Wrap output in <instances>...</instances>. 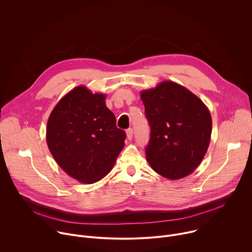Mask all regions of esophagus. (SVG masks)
Returning a JSON list of instances; mask_svg holds the SVG:
<instances>
[{
	"instance_id": "1",
	"label": "esophagus",
	"mask_w": 252,
	"mask_h": 252,
	"mask_svg": "<svg viewBox=\"0 0 252 252\" xmlns=\"http://www.w3.org/2000/svg\"><path fill=\"white\" fill-rule=\"evenodd\" d=\"M132 134H133V130L131 128L126 129V137H127V139L130 140L132 138Z\"/></svg>"
}]
</instances>
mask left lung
<instances>
[{
  "label": "left lung",
  "mask_w": 252,
  "mask_h": 252,
  "mask_svg": "<svg viewBox=\"0 0 252 252\" xmlns=\"http://www.w3.org/2000/svg\"><path fill=\"white\" fill-rule=\"evenodd\" d=\"M140 98L151 126L148 162L171 181L188 176L200 164L209 146L212 121L207 106L171 81L141 91Z\"/></svg>",
  "instance_id": "left-lung-1"
}]
</instances>
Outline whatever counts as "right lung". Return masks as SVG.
<instances>
[{
	"label": "right lung",
	"instance_id": "1",
	"mask_svg": "<svg viewBox=\"0 0 252 252\" xmlns=\"http://www.w3.org/2000/svg\"><path fill=\"white\" fill-rule=\"evenodd\" d=\"M48 148L60 167L83 184H94L112 169L125 147L105 94L79 86L56 104L47 124Z\"/></svg>",
	"mask_w": 252,
	"mask_h": 252
}]
</instances>
